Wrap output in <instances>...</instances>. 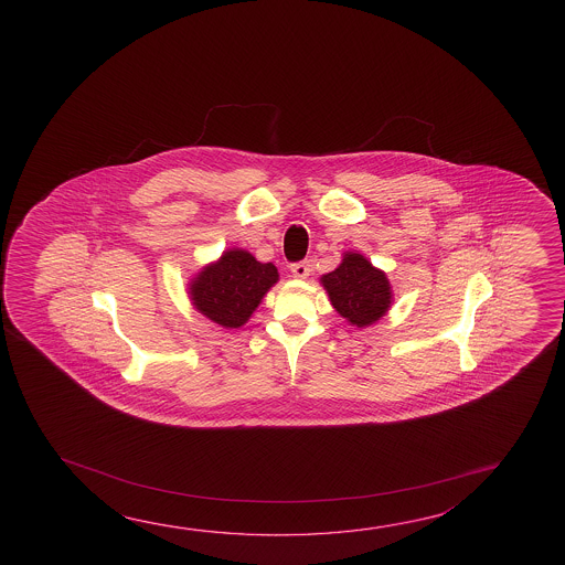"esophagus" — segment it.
<instances>
[{"label":"esophagus","instance_id":"34e87169","mask_svg":"<svg viewBox=\"0 0 565 565\" xmlns=\"http://www.w3.org/2000/svg\"><path fill=\"white\" fill-rule=\"evenodd\" d=\"M311 271H313V268H311V264H309V262H297V264L291 266V274H294V278L297 279L309 278V276H311Z\"/></svg>","mask_w":565,"mask_h":565}]
</instances>
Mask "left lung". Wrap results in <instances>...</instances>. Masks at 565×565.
<instances>
[{
    "instance_id": "obj_1",
    "label": "left lung",
    "mask_w": 565,
    "mask_h": 565,
    "mask_svg": "<svg viewBox=\"0 0 565 565\" xmlns=\"http://www.w3.org/2000/svg\"><path fill=\"white\" fill-rule=\"evenodd\" d=\"M319 281L334 311L356 329H366L380 321L394 303L386 271L372 266L359 252H344L341 264Z\"/></svg>"
}]
</instances>
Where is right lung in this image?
<instances>
[{
    "mask_svg": "<svg viewBox=\"0 0 565 565\" xmlns=\"http://www.w3.org/2000/svg\"><path fill=\"white\" fill-rule=\"evenodd\" d=\"M278 279V268L271 262L262 264L248 250L228 248L194 274L189 299L196 313L231 331L248 323Z\"/></svg>",
    "mask_w": 565,
    "mask_h": 565,
    "instance_id": "right-lung-1",
    "label": "right lung"
}]
</instances>
